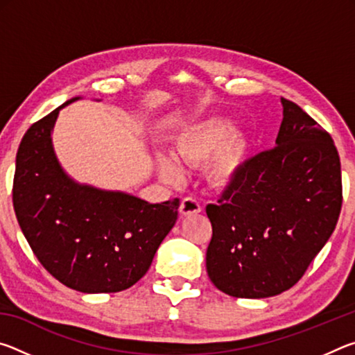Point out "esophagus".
Segmentation results:
<instances>
[{
	"label": "esophagus",
	"instance_id": "34e87169",
	"mask_svg": "<svg viewBox=\"0 0 355 355\" xmlns=\"http://www.w3.org/2000/svg\"><path fill=\"white\" fill-rule=\"evenodd\" d=\"M202 211L200 203L197 202L194 197H186V199L182 200L180 203V213L183 216H191V214H199Z\"/></svg>",
	"mask_w": 355,
	"mask_h": 355
}]
</instances>
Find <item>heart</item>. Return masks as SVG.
<instances>
[{
    "mask_svg": "<svg viewBox=\"0 0 355 355\" xmlns=\"http://www.w3.org/2000/svg\"><path fill=\"white\" fill-rule=\"evenodd\" d=\"M178 161L189 166L205 163L207 177L214 186L235 182L248 163L250 141L243 130L233 128L232 120L213 116L191 123L173 142ZM171 155L156 159L159 175L166 182H178L182 167Z\"/></svg>",
    "mask_w": 355,
    "mask_h": 355,
    "instance_id": "1",
    "label": "heart"
}]
</instances>
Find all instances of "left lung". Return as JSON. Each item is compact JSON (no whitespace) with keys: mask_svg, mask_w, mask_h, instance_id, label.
Masks as SVG:
<instances>
[{"mask_svg":"<svg viewBox=\"0 0 355 355\" xmlns=\"http://www.w3.org/2000/svg\"><path fill=\"white\" fill-rule=\"evenodd\" d=\"M275 147L250 158L216 205L207 272L233 297L277 296L297 284L335 230L341 166L332 137L302 107L280 98Z\"/></svg>","mask_w":355,"mask_h":355,"instance_id":"8db88e82","label":"left lung"}]
</instances>
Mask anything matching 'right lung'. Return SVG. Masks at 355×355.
<instances>
[{"instance_id":"right-lung-1","label":"right lung","mask_w":355,"mask_h":355,"mask_svg":"<svg viewBox=\"0 0 355 355\" xmlns=\"http://www.w3.org/2000/svg\"><path fill=\"white\" fill-rule=\"evenodd\" d=\"M62 106L31 125L17 152L12 200L34 255L53 277L81 293H117L148 271L178 218V199L148 203L70 178L53 148Z\"/></svg>"}]
</instances>
